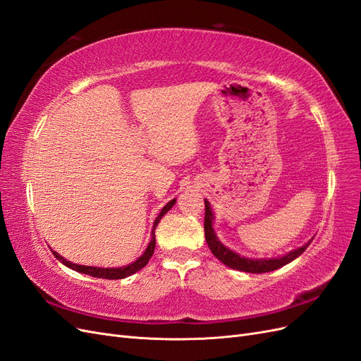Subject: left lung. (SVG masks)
<instances>
[{
	"instance_id": "obj_1",
	"label": "left lung",
	"mask_w": 361,
	"mask_h": 361,
	"mask_svg": "<svg viewBox=\"0 0 361 361\" xmlns=\"http://www.w3.org/2000/svg\"><path fill=\"white\" fill-rule=\"evenodd\" d=\"M214 212L211 203L204 199V238L209 250L212 251V255L221 260L224 265H227L228 268L232 269H238V271H244V272H251V274H262V272H269L279 269L281 267H285L288 264H290L292 260L297 259L298 256H301L304 253V250L310 245V243L313 241V238L309 239L307 243L302 244L301 247L295 248L289 253L279 256V257H260V259H253V257H245L241 256L236 251L231 250L228 247H226L220 239H218L215 231H214Z\"/></svg>"
}]
</instances>
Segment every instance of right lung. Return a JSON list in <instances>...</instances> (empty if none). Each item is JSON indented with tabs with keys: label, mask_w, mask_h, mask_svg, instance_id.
<instances>
[{
	"label": "right lung",
	"mask_w": 361,
	"mask_h": 361,
	"mask_svg": "<svg viewBox=\"0 0 361 361\" xmlns=\"http://www.w3.org/2000/svg\"><path fill=\"white\" fill-rule=\"evenodd\" d=\"M176 203V199L170 200L166 206L162 207L159 215L155 218V223H154V228H152V233H150V243L147 244V248L145 250V253L141 255L135 262H133V264L129 265H125V267H120V268H102V267H87V265H78V264H72L71 260L64 259L63 256H60L57 251H52V255L56 256L63 265H66L68 268L73 269V271H78V272H82V274H87V276H92V277H97V279H108V280H118V279H125V277H129L135 274L137 271H140L141 268H145L147 265V262L150 260L152 255H154L155 251V228L158 226V223L161 221V218L166 215L173 204Z\"/></svg>",
	"instance_id": "add662e5"
}]
</instances>
